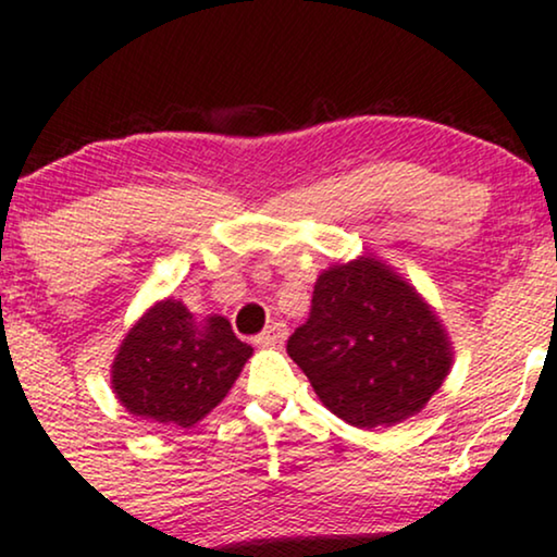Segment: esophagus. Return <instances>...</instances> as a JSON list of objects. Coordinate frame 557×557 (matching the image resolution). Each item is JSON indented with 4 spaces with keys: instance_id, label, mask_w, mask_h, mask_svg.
Segmentation results:
<instances>
[{
    "instance_id": "34e87169",
    "label": "esophagus",
    "mask_w": 557,
    "mask_h": 557,
    "mask_svg": "<svg viewBox=\"0 0 557 557\" xmlns=\"http://www.w3.org/2000/svg\"><path fill=\"white\" fill-rule=\"evenodd\" d=\"M285 337H287V324L274 322L257 337V345H261V348H277V345L285 343Z\"/></svg>"
}]
</instances>
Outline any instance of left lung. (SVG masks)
Masks as SVG:
<instances>
[{"label": "left lung", "mask_w": 557, "mask_h": 557, "mask_svg": "<svg viewBox=\"0 0 557 557\" xmlns=\"http://www.w3.org/2000/svg\"><path fill=\"white\" fill-rule=\"evenodd\" d=\"M287 354L317 398L359 430L417 417L453 367L443 319L372 253L322 270L309 322L293 332Z\"/></svg>", "instance_id": "left-lung-1"}]
</instances>
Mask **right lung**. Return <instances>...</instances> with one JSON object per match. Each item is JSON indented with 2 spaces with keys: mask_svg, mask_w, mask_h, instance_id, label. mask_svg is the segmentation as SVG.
Instances as JSON below:
<instances>
[{
  "mask_svg": "<svg viewBox=\"0 0 557 557\" xmlns=\"http://www.w3.org/2000/svg\"><path fill=\"white\" fill-rule=\"evenodd\" d=\"M253 348L225 317H194L177 298L140 314L112 361V393L133 417L190 430L220 406Z\"/></svg>",
  "mask_w": 557,
  "mask_h": 557,
  "instance_id": "obj_1",
  "label": "right lung"
}]
</instances>
